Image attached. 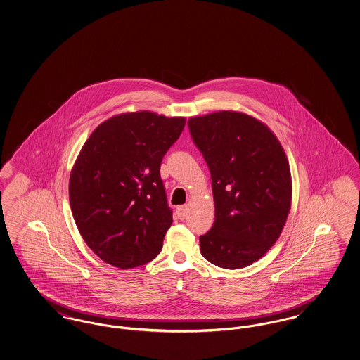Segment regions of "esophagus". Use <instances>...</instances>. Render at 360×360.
<instances>
[{
    "mask_svg": "<svg viewBox=\"0 0 360 360\" xmlns=\"http://www.w3.org/2000/svg\"><path fill=\"white\" fill-rule=\"evenodd\" d=\"M188 206H178V207H176V216H178V219H179V220H185V217L188 216Z\"/></svg>",
    "mask_w": 360,
    "mask_h": 360,
    "instance_id": "esophagus-1",
    "label": "esophagus"
}]
</instances>
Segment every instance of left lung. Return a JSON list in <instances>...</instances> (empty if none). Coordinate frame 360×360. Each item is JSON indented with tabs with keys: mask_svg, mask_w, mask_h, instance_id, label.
<instances>
[{
	"mask_svg": "<svg viewBox=\"0 0 360 360\" xmlns=\"http://www.w3.org/2000/svg\"><path fill=\"white\" fill-rule=\"evenodd\" d=\"M205 158L214 201V223L200 236L202 257L236 270L264 257L290 212V166L274 132L255 117L220 110L188 121Z\"/></svg>",
	"mask_w": 360,
	"mask_h": 360,
	"instance_id": "8db88e82",
	"label": "left lung"
}]
</instances>
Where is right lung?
I'll list each match as a JSON object with an SVG mask.
<instances>
[{
	"label": "right lung",
	"instance_id": "add662e5",
	"mask_svg": "<svg viewBox=\"0 0 360 360\" xmlns=\"http://www.w3.org/2000/svg\"><path fill=\"white\" fill-rule=\"evenodd\" d=\"M186 124L150 110L101 122L70 174L71 212L89 248L129 270L151 262L172 226L160 163Z\"/></svg>",
	"mask_w": 360,
	"mask_h": 360
}]
</instances>
